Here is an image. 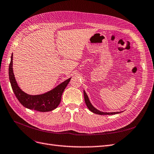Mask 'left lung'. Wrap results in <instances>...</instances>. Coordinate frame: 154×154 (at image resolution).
<instances>
[{"label":"left lung","mask_w":154,"mask_h":154,"mask_svg":"<svg viewBox=\"0 0 154 154\" xmlns=\"http://www.w3.org/2000/svg\"><path fill=\"white\" fill-rule=\"evenodd\" d=\"M84 97H85V103H86L87 107L88 108V109L91 112H92L94 113L99 114V115H113V114H116V113H119L121 112H108V113H107V112H100V111L98 110L97 109H96L95 107L92 106V104H91L90 100L88 99V97L85 91H84Z\"/></svg>","instance_id":"8db88e82"}]
</instances>
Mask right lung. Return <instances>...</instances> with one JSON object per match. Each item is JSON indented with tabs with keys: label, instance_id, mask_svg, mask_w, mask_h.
<instances>
[{
	"label": "right lung",
	"instance_id": "add662e5",
	"mask_svg": "<svg viewBox=\"0 0 154 154\" xmlns=\"http://www.w3.org/2000/svg\"><path fill=\"white\" fill-rule=\"evenodd\" d=\"M9 78L12 90L17 99L23 106L30 109L46 112L54 110L59 106L61 100V96L71 78L66 80L55 88L45 94L37 95H31L22 91L16 82L13 72V55L9 66Z\"/></svg>",
	"mask_w": 154,
	"mask_h": 154
}]
</instances>
